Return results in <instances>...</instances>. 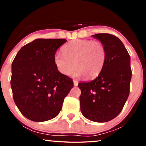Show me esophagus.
Masks as SVG:
<instances>
[{
	"instance_id": "1",
	"label": "esophagus",
	"mask_w": 146,
	"mask_h": 146,
	"mask_svg": "<svg viewBox=\"0 0 146 146\" xmlns=\"http://www.w3.org/2000/svg\"><path fill=\"white\" fill-rule=\"evenodd\" d=\"M73 83H74V86H76L78 85V82L76 80H73Z\"/></svg>"
}]
</instances>
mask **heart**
I'll return each instance as SVG.
<instances>
[{"label":"heart","mask_w":146,"mask_h":146,"mask_svg":"<svg viewBox=\"0 0 146 146\" xmlns=\"http://www.w3.org/2000/svg\"><path fill=\"white\" fill-rule=\"evenodd\" d=\"M63 54H55L54 62L57 70L64 75L70 74L74 68L75 76L84 75L88 79L99 75L107 58L105 46L100 41L76 39L64 47Z\"/></svg>","instance_id":"heart-1"}]
</instances>
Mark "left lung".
Masks as SVG:
<instances>
[{"label": "left lung", "mask_w": 146, "mask_h": 146, "mask_svg": "<svg viewBox=\"0 0 146 146\" xmlns=\"http://www.w3.org/2000/svg\"><path fill=\"white\" fill-rule=\"evenodd\" d=\"M93 36L105 46L107 58L97 78L91 82L78 83L80 110L89 120L106 122L121 112L129 95L131 58L122 41L116 36L98 33Z\"/></svg>", "instance_id": "left-lung-1"}]
</instances>
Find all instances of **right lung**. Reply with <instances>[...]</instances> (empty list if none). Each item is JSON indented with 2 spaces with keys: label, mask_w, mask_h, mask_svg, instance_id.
Here are the masks:
<instances>
[{
  "label": "right lung",
  "mask_w": 146,
  "mask_h": 146,
  "mask_svg": "<svg viewBox=\"0 0 146 146\" xmlns=\"http://www.w3.org/2000/svg\"><path fill=\"white\" fill-rule=\"evenodd\" d=\"M67 40L38 38L24 46L11 64L14 102L24 117L44 122L58 115L73 87L71 78L57 70L54 56Z\"/></svg>",
  "instance_id": "1"
}]
</instances>
